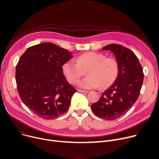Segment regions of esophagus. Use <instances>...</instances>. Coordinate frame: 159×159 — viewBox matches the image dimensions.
<instances>
[{
    "instance_id": "esophagus-1",
    "label": "esophagus",
    "mask_w": 159,
    "mask_h": 159,
    "mask_svg": "<svg viewBox=\"0 0 159 159\" xmlns=\"http://www.w3.org/2000/svg\"><path fill=\"white\" fill-rule=\"evenodd\" d=\"M78 91H79V92H81V93H88L89 91H84V90H80V89H79Z\"/></svg>"
}]
</instances>
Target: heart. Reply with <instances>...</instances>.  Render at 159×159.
<instances>
[{
	"label": "heart",
	"instance_id": "obj_1",
	"mask_svg": "<svg viewBox=\"0 0 159 159\" xmlns=\"http://www.w3.org/2000/svg\"><path fill=\"white\" fill-rule=\"evenodd\" d=\"M69 60L62 66V72L71 84L78 82L82 75V70L88 68V76L80 80L78 86L82 89H90L101 86L102 89L110 86L118 75V65L112 58H106L102 53L95 52H86L75 60Z\"/></svg>",
	"mask_w": 159,
	"mask_h": 159
}]
</instances>
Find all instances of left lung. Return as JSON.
<instances>
[{
  "label": "left lung",
  "instance_id": "1",
  "mask_svg": "<svg viewBox=\"0 0 159 159\" xmlns=\"http://www.w3.org/2000/svg\"><path fill=\"white\" fill-rule=\"evenodd\" d=\"M102 49L110 50L114 54L118 65V75L98 101L91 105V110L100 118L113 120L129 111L137 101L144 73L138 58L128 48L111 44Z\"/></svg>",
  "mask_w": 159,
  "mask_h": 159
}]
</instances>
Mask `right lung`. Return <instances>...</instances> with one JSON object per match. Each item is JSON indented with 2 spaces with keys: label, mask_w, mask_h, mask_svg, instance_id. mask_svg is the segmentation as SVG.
I'll list each match as a JSON object with an SVG mask.
<instances>
[{
  "label": "right lung",
  "mask_w": 159,
  "mask_h": 159,
  "mask_svg": "<svg viewBox=\"0 0 159 159\" xmlns=\"http://www.w3.org/2000/svg\"><path fill=\"white\" fill-rule=\"evenodd\" d=\"M72 53L52 43L28 48L16 66L19 96L29 109L44 119L58 118L68 110L77 90L65 78L62 66Z\"/></svg>",
  "instance_id": "right-lung-1"
}]
</instances>
